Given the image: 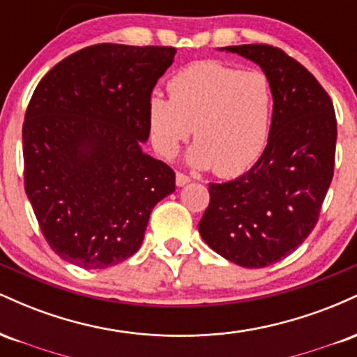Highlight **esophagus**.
<instances>
[{
  "mask_svg": "<svg viewBox=\"0 0 357 357\" xmlns=\"http://www.w3.org/2000/svg\"><path fill=\"white\" fill-rule=\"evenodd\" d=\"M190 176H186L184 173H176V186H186L188 183H190Z\"/></svg>",
  "mask_w": 357,
  "mask_h": 357,
  "instance_id": "obj_1",
  "label": "esophagus"
}]
</instances>
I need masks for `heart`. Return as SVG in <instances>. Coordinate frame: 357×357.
I'll return each mask as SVG.
<instances>
[{"label": "heart", "instance_id": "b5f03b06", "mask_svg": "<svg viewBox=\"0 0 357 357\" xmlns=\"http://www.w3.org/2000/svg\"><path fill=\"white\" fill-rule=\"evenodd\" d=\"M169 99L154 93L147 126L155 149L173 158L195 129L188 153L195 167L238 176L258 161L268 142L273 92L267 75L223 61H196L167 82Z\"/></svg>", "mask_w": 357, "mask_h": 357}]
</instances>
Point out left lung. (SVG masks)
<instances>
[{
  "label": "left lung",
  "mask_w": 357,
  "mask_h": 357,
  "mask_svg": "<svg viewBox=\"0 0 357 357\" xmlns=\"http://www.w3.org/2000/svg\"><path fill=\"white\" fill-rule=\"evenodd\" d=\"M252 60L273 92L265 151L252 169L210 183V204L198 230L233 264L264 268L292 253L314 230L334 176V105L315 77L270 45L220 48Z\"/></svg>",
  "instance_id": "8db88e82"
}]
</instances>
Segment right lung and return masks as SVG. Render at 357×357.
Wrapping results in <instances>:
<instances>
[{"mask_svg": "<svg viewBox=\"0 0 357 357\" xmlns=\"http://www.w3.org/2000/svg\"><path fill=\"white\" fill-rule=\"evenodd\" d=\"M173 47L102 43L56 63L23 124L24 191L53 252L77 267L121 264L141 248L174 171L142 151L147 102Z\"/></svg>", "mask_w": 357, "mask_h": 357, "instance_id": "obj_1", "label": "right lung"}]
</instances>
